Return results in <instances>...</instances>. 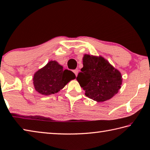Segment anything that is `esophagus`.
<instances>
[{"label":"esophagus","instance_id":"obj_1","mask_svg":"<svg viewBox=\"0 0 150 150\" xmlns=\"http://www.w3.org/2000/svg\"><path fill=\"white\" fill-rule=\"evenodd\" d=\"M74 72V73L75 74V75H76V76H77V75H78V70H77V69H76V70H74L73 71Z\"/></svg>","mask_w":150,"mask_h":150}]
</instances>
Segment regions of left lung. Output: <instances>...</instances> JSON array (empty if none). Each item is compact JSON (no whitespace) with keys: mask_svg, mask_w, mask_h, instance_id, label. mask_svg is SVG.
I'll return each instance as SVG.
<instances>
[{"mask_svg":"<svg viewBox=\"0 0 150 150\" xmlns=\"http://www.w3.org/2000/svg\"><path fill=\"white\" fill-rule=\"evenodd\" d=\"M83 68L76 80L85 91V95L97 102L111 98L118 93L122 84L120 72L102 56L85 54Z\"/></svg>","mask_w":150,"mask_h":150,"instance_id":"8db88e82","label":"left lung"}]
</instances>
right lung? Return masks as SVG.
I'll use <instances>...</instances> for the list:
<instances>
[{"label": "right lung", "mask_w": 150, "mask_h": 150, "mask_svg": "<svg viewBox=\"0 0 150 150\" xmlns=\"http://www.w3.org/2000/svg\"><path fill=\"white\" fill-rule=\"evenodd\" d=\"M76 78L74 73L63 67L56 61H50L35 73L33 84L36 91L43 95L58 93Z\"/></svg>", "instance_id": "add662e5"}]
</instances>
